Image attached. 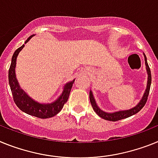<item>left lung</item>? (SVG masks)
I'll list each match as a JSON object with an SVG mask.
<instances>
[{
    "label": "left lung",
    "instance_id": "1",
    "mask_svg": "<svg viewBox=\"0 0 158 158\" xmlns=\"http://www.w3.org/2000/svg\"><path fill=\"white\" fill-rule=\"evenodd\" d=\"M144 56H145V66H146V70H147V73H148V82H147V87H146V90H145V92L144 94L143 97H142V100L140 101L139 103L134 106V108L130 110H122V111H118L114 112V113H106V112H104L102 110L99 109L98 107V106L96 104L95 100H94V97H93V94L91 91H90V104L92 106L93 110H94L97 114L101 117L102 118L105 119V120L107 121H112V122H116V121L121 120V119H124L130 117L132 115L135 114L138 112H139L143 108L144 106L145 105L146 102H147L148 99V96H149V90H150V85H151V71H150V69H149V67L148 65L147 60H146V56L144 54Z\"/></svg>",
    "mask_w": 158,
    "mask_h": 158
}]
</instances>
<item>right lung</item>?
<instances>
[{"mask_svg": "<svg viewBox=\"0 0 158 158\" xmlns=\"http://www.w3.org/2000/svg\"><path fill=\"white\" fill-rule=\"evenodd\" d=\"M32 36L33 35L29 36L24 44L27 43ZM24 47V44H23L15 51L14 54L12 57V62H11L10 68L9 70V83L11 91L13 94L14 102L17 106V107L21 110L22 111L31 116H35L39 118H48L53 117L63 109L64 104L68 101L75 79L64 86L62 94L60 95V97H59L58 99L52 103L40 104L37 102H35L24 92V90L20 89L16 79L15 68H16V57Z\"/></svg>", "mask_w": 158, "mask_h": 158, "instance_id": "1", "label": "right lung"}]
</instances>
